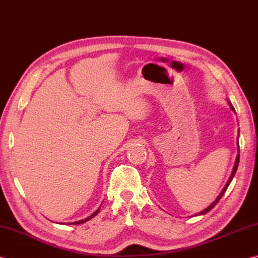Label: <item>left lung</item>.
<instances>
[{
  "label": "left lung",
  "instance_id": "obj_1",
  "mask_svg": "<svg viewBox=\"0 0 258 258\" xmlns=\"http://www.w3.org/2000/svg\"><path fill=\"white\" fill-rule=\"evenodd\" d=\"M231 109H232V110H234V108L231 106ZM239 159H240V155H238V157H237V160H235V165H234V168H233V172H232V174H231V176H230V178H229V181H228V183H226L225 184V186H224V189L222 190V192L220 194V196H218V197L215 199V202H214L211 206H208L206 209H205V211H203V212H200V213H198V214H196V216L197 215H203V214H206V213H208L209 211H211V209H213L214 207L216 206V204L220 202V199L223 197V195L225 194V191H226V189H228V186L230 185V183H231V181H232V178H233V176H234V174H235V172H237V168H238V165H239Z\"/></svg>",
  "mask_w": 258,
  "mask_h": 258
}]
</instances>
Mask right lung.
<instances>
[{
	"mask_svg": "<svg viewBox=\"0 0 258 258\" xmlns=\"http://www.w3.org/2000/svg\"><path fill=\"white\" fill-rule=\"evenodd\" d=\"M99 211H100V208L98 209V211H97V212H94V213L92 214V215H91L90 217H87V218H85V220L78 221V222H74V223H72V224H81V223H84V222H86V221H89V220H91V218H92V217H94L95 215H97V214L99 213Z\"/></svg>",
	"mask_w": 258,
	"mask_h": 258,
	"instance_id": "1",
	"label": "right lung"
}]
</instances>
